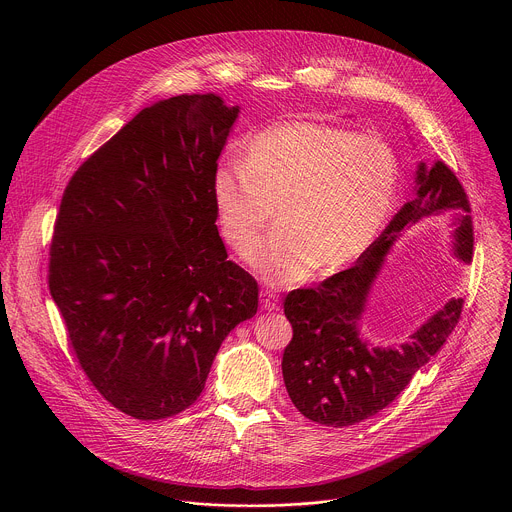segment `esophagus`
Returning <instances> with one entry per match:
<instances>
[{
  "mask_svg": "<svg viewBox=\"0 0 512 512\" xmlns=\"http://www.w3.org/2000/svg\"><path fill=\"white\" fill-rule=\"evenodd\" d=\"M260 303L266 311H276V309H280V293L270 290V288H262Z\"/></svg>",
  "mask_w": 512,
  "mask_h": 512,
  "instance_id": "1",
  "label": "esophagus"
}]
</instances>
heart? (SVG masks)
Listing matches in <instances>:
<instances>
[{
	"instance_id": "obj_1",
	"label": "heart",
	"mask_w": 512,
	"mask_h": 512,
	"mask_svg": "<svg viewBox=\"0 0 512 512\" xmlns=\"http://www.w3.org/2000/svg\"><path fill=\"white\" fill-rule=\"evenodd\" d=\"M398 159L353 130L292 122L250 140L244 163L222 161L213 197L226 242L246 254L276 215V230L248 256L270 282L333 272L374 242L394 205Z\"/></svg>"
}]
</instances>
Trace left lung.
Listing matches in <instances>:
<instances>
[{"label": "left lung", "instance_id": "obj_1", "mask_svg": "<svg viewBox=\"0 0 512 512\" xmlns=\"http://www.w3.org/2000/svg\"><path fill=\"white\" fill-rule=\"evenodd\" d=\"M416 185V197L394 215L355 266L284 299L293 329L282 359L284 382L293 406L311 422L345 428L384 410L459 323L463 299L453 297L400 347L370 349L357 331L370 284L404 226L424 217H453L455 254L465 262L473 256L471 205L455 173L441 159L432 167L420 163Z\"/></svg>", "mask_w": 512, "mask_h": 512}]
</instances>
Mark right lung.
<instances>
[{
    "instance_id": "right-lung-1",
    "label": "right lung",
    "mask_w": 512,
    "mask_h": 512,
    "mask_svg": "<svg viewBox=\"0 0 512 512\" xmlns=\"http://www.w3.org/2000/svg\"><path fill=\"white\" fill-rule=\"evenodd\" d=\"M238 108L215 94L147 106L74 171L49 246V290L92 386L136 420L201 396L224 337L258 309L228 260L213 175Z\"/></svg>"
}]
</instances>
